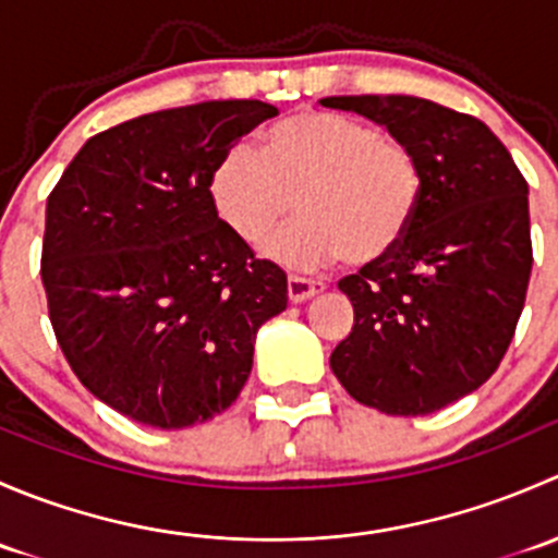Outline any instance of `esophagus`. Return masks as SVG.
Returning a JSON list of instances; mask_svg holds the SVG:
<instances>
[{
	"label": "esophagus",
	"instance_id": "obj_1",
	"mask_svg": "<svg viewBox=\"0 0 558 558\" xmlns=\"http://www.w3.org/2000/svg\"><path fill=\"white\" fill-rule=\"evenodd\" d=\"M324 289H326L324 280L305 278V275H289V300L294 302V305L313 300V296L320 294Z\"/></svg>",
	"mask_w": 558,
	"mask_h": 558
}]
</instances>
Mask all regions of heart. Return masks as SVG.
Listing matches in <instances>:
<instances>
[{"label": "heart", "mask_w": 558, "mask_h": 558, "mask_svg": "<svg viewBox=\"0 0 558 558\" xmlns=\"http://www.w3.org/2000/svg\"><path fill=\"white\" fill-rule=\"evenodd\" d=\"M210 199L245 243L300 207L305 216L264 243L280 262L315 267L345 256L369 267L408 240L424 202V165L373 123L307 110L269 126L258 154L243 143L223 150Z\"/></svg>", "instance_id": "b5f03b06"}]
</instances>
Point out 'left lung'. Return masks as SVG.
I'll use <instances>...</instances> for the list:
<instances>
[{
    "mask_svg": "<svg viewBox=\"0 0 558 558\" xmlns=\"http://www.w3.org/2000/svg\"><path fill=\"white\" fill-rule=\"evenodd\" d=\"M380 123L418 154L424 202L386 262L340 280L353 329L331 373L386 415H429L497 373L515 335L529 275V185L475 116L418 97H326Z\"/></svg>",
    "mask_w": 558,
    "mask_h": 558,
    "instance_id": "1",
    "label": "left lung"
}]
</instances>
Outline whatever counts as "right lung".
Here are the masks:
<instances>
[{"label": "right lung", "instance_id": "1", "mask_svg": "<svg viewBox=\"0 0 558 558\" xmlns=\"http://www.w3.org/2000/svg\"><path fill=\"white\" fill-rule=\"evenodd\" d=\"M278 107L223 99L148 112L94 134L45 207L43 286L83 386L156 429L223 413L289 283L218 218L210 174Z\"/></svg>", "mask_w": 558, "mask_h": 558}]
</instances>
